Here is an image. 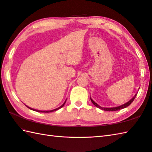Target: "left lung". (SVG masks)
Returning <instances> with one entry per match:
<instances>
[{"label":"left lung","mask_w":152,"mask_h":152,"mask_svg":"<svg viewBox=\"0 0 152 152\" xmlns=\"http://www.w3.org/2000/svg\"><path fill=\"white\" fill-rule=\"evenodd\" d=\"M137 95V94L133 96V97L129 101H128L127 102L125 103L124 104H122V105H121V106H117V107H113V108H104V107H101V106H100L99 105H98L97 104H96V103L94 101H93V100L91 97H90V99H91V102H92V103H93V104H94L95 106H96V107H97V108H100V109H101V110H105V111H117V110H119L125 108L127 107V106H129V105L131 104V103L133 102V101L134 100L135 97H136Z\"/></svg>","instance_id":"obj_1"}]
</instances>
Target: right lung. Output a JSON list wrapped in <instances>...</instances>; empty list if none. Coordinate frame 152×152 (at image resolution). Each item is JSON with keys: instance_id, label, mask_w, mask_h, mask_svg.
Masks as SVG:
<instances>
[{"instance_id": "right-lung-1", "label": "right lung", "mask_w": 152, "mask_h": 152, "mask_svg": "<svg viewBox=\"0 0 152 152\" xmlns=\"http://www.w3.org/2000/svg\"><path fill=\"white\" fill-rule=\"evenodd\" d=\"M66 101H65V102H64L63 104L61 105L60 107H59V108H56V109H54V110H48V111H41V110H35V109H33V108H30V107H28V106H27V108H28L29 109H31V110H34V111H37V112H45V113H48V112H53V111H56V110H59V109H60V108H61L63 107V106L64 105V104H65V102H66ZM26 106V105H25Z\"/></svg>"}]
</instances>
